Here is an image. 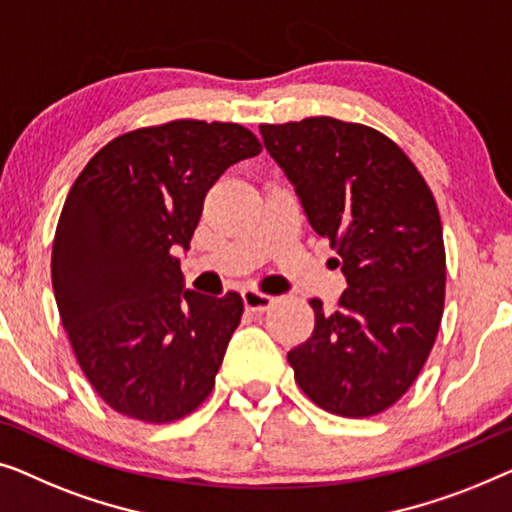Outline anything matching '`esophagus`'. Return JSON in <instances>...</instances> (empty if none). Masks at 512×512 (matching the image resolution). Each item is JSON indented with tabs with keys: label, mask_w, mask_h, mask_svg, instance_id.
Masks as SVG:
<instances>
[{
	"label": "esophagus",
	"mask_w": 512,
	"mask_h": 512,
	"mask_svg": "<svg viewBox=\"0 0 512 512\" xmlns=\"http://www.w3.org/2000/svg\"><path fill=\"white\" fill-rule=\"evenodd\" d=\"M243 304H246L248 311L253 313H264L269 311V308L276 304V299L271 297V294H264V292H257V290H243Z\"/></svg>",
	"instance_id": "34e87169"
}]
</instances>
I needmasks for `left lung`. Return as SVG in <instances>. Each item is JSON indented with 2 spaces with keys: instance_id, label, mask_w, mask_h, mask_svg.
I'll use <instances>...</instances> for the list:
<instances>
[{
  "instance_id": "1",
  "label": "left lung",
  "mask_w": 512,
  "mask_h": 512,
  "mask_svg": "<svg viewBox=\"0 0 512 512\" xmlns=\"http://www.w3.org/2000/svg\"><path fill=\"white\" fill-rule=\"evenodd\" d=\"M259 132L348 278L331 315L308 301L313 334L287 352L294 380L334 415L383 413L420 376L441 327L445 246L434 194L369 125L315 115Z\"/></svg>"
}]
</instances>
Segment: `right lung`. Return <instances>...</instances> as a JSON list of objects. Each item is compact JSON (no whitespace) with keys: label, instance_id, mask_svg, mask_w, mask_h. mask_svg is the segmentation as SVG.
<instances>
[{"label":"right lung","instance_id":"add662e5","mask_svg":"<svg viewBox=\"0 0 512 512\" xmlns=\"http://www.w3.org/2000/svg\"><path fill=\"white\" fill-rule=\"evenodd\" d=\"M259 150L236 122L171 120L115 136L71 185L50 276L78 366L115 413L167 424L213 392L243 301L183 290L174 250L213 183Z\"/></svg>","mask_w":512,"mask_h":512}]
</instances>
